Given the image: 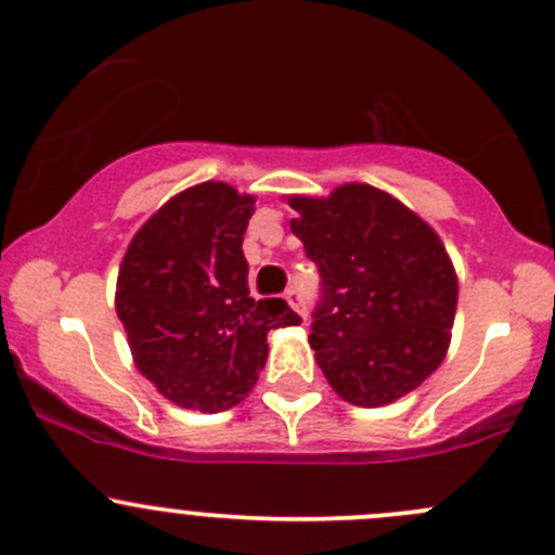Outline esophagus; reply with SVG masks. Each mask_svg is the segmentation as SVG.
Returning <instances> with one entry per match:
<instances>
[{
	"mask_svg": "<svg viewBox=\"0 0 555 555\" xmlns=\"http://www.w3.org/2000/svg\"><path fill=\"white\" fill-rule=\"evenodd\" d=\"M287 302H289V308H293V311H297V313H306V306H302V297H300V293H297V289H287Z\"/></svg>",
	"mask_w": 555,
	"mask_h": 555,
	"instance_id": "1",
	"label": "esophagus"
}]
</instances>
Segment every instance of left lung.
Masks as SVG:
<instances>
[{
	"label": "left lung",
	"mask_w": 555,
	"mask_h": 555,
	"mask_svg": "<svg viewBox=\"0 0 555 555\" xmlns=\"http://www.w3.org/2000/svg\"><path fill=\"white\" fill-rule=\"evenodd\" d=\"M287 204L297 212L289 229L322 273L308 340L326 383L356 406L415 390L444 361L457 311V273L439 233L366 183Z\"/></svg>",
	"instance_id": "left-lung-1"
}]
</instances>
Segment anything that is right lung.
<instances>
[{
	"instance_id": "right-lung-1",
	"label": "right lung",
	"mask_w": 555,
	"mask_h": 555,
	"mask_svg": "<svg viewBox=\"0 0 555 555\" xmlns=\"http://www.w3.org/2000/svg\"><path fill=\"white\" fill-rule=\"evenodd\" d=\"M255 196L220 180L162 204L132 236L116 279V317L145 380L183 410L244 401L268 356V332L297 326L282 300L249 297L242 242Z\"/></svg>"
}]
</instances>
